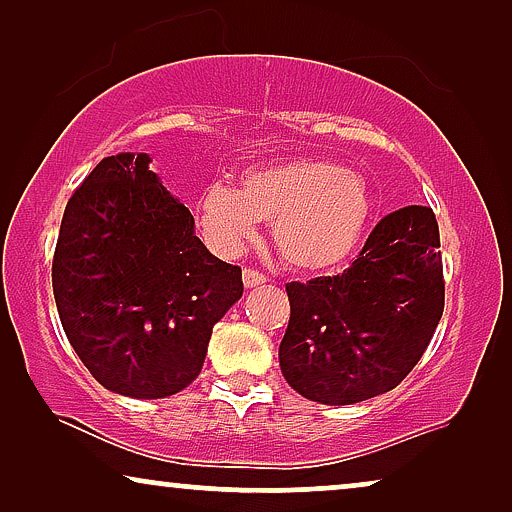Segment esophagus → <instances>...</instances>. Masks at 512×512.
<instances>
[{"instance_id":"esophagus-1","label":"esophagus","mask_w":512,"mask_h":512,"mask_svg":"<svg viewBox=\"0 0 512 512\" xmlns=\"http://www.w3.org/2000/svg\"><path fill=\"white\" fill-rule=\"evenodd\" d=\"M242 279H244V286H247V289H256V286H261V284L268 282V277H265L263 272H258V270H251V268L244 270Z\"/></svg>"}]
</instances>
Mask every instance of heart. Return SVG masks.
<instances>
[{"label":"heart","instance_id":"obj_1","mask_svg":"<svg viewBox=\"0 0 512 512\" xmlns=\"http://www.w3.org/2000/svg\"><path fill=\"white\" fill-rule=\"evenodd\" d=\"M366 179L321 158H289L242 172L240 188L212 181L198 198L209 247L237 256L272 221V242L291 268L319 272L347 261L370 219Z\"/></svg>","mask_w":512,"mask_h":512}]
</instances>
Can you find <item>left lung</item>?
<instances>
[{
    "instance_id": "1",
    "label": "left lung",
    "mask_w": 512,
    "mask_h": 512,
    "mask_svg": "<svg viewBox=\"0 0 512 512\" xmlns=\"http://www.w3.org/2000/svg\"><path fill=\"white\" fill-rule=\"evenodd\" d=\"M284 380L324 405L398 387L429 347L445 305L438 221L410 205L384 216L342 275L286 284Z\"/></svg>"
}]
</instances>
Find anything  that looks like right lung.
<instances>
[{
	"label": "right lung",
	"instance_id": "right-lung-1",
	"mask_svg": "<svg viewBox=\"0 0 512 512\" xmlns=\"http://www.w3.org/2000/svg\"><path fill=\"white\" fill-rule=\"evenodd\" d=\"M149 163L104 158L69 198L53 256L67 340L102 387L130 398L186 389L244 291L242 270L209 254Z\"/></svg>",
	"mask_w": 512,
	"mask_h": 512
}]
</instances>
